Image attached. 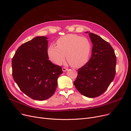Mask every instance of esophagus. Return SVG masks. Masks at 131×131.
Returning a JSON list of instances; mask_svg holds the SVG:
<instances>
[{"instance_id": "34e87169", "label": "esophagus", "mask_w": 131, "mask_h": 131, "mask_svg": "<svg viewBox=\"0 0 131 131\" xmlns=\"http://www.w3.org/2000/svg\"><path fill=\"white\" fill-rule=\"evenodd\" d=\"M67 70H68V69L66 68V67H63V68H62V70H63V71H66Z\"/></svg>"}]
</instances>
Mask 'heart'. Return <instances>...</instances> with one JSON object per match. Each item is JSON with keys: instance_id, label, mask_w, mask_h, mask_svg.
I'll use <instances>...</instances> for the list:
<instances>
[{"instance_id": "b5f03b06", "label": "heart", "mask_w": 131, "mask_h": 131, "mask_svg": "<svg viewBox=\"0 0 131 131\" xmlns=\"http://www.w3.org/2000/svg\"><path fill=\"white\" fill-rule=\"evenodd\" d=\"M57 45L51 44L48 50V56L52 62L61 65L66 60L74 68L85 63L88 59L91 45L86 37L68 34L60 37Z\"/></svg>"}]
</instances>
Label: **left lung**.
Listing matches in <instances>:
<instances>
[{
    "instance_id": "left-lung-1",
    "label": "left lung",
    "mask_w": 131,
    "mask_h": 131,
    "mask_svg": "<svg viewBox=\"0 0 131 131\" xmlns=\"http://www.w3.org/2000/svg\"><path fill=\"white\" fill-rule=\"evenodd\" d=\"M89 35L93 45L91 57L78 69L74 85L82 95L94 98L103 94L114 80L116 57L108 42L94 33Z\"/></svg>"
}]
</instances>
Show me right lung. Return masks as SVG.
<instances>
[{"instance_id": "add662e5", "label": "right lung", "mask_w": 131, "mask_h": 131, "mask_svg": "<svg viewBox=\"0 0 131 131\" xmlns=\"http://www.w3.org/2000/svg\"><path fill=\"white\" fill-rule=\"evenodd\" d=\"M48 38L37 36L21 45L12 59V75L20 90L44 101L55 93L62 68L49 60Z\"/></svg>"}]
</instances>
